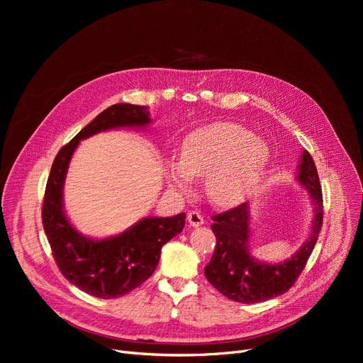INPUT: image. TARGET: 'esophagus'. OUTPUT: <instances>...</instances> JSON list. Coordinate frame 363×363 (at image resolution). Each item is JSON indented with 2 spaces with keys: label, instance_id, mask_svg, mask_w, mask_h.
I'll list each match as a JSON object with an SVG mask.
<instances>
[{
  "label": "esophagus",
  "instance_id": "obj_1",
  "mask_svg": "<svg viewBox=\"0 0 363 363\" xmlns=\"http://www.w3.org/2000/svg\"><path fill=\"white\" fill-rule=\"evenodd\" d=\"M186 219H188V223L191 225V226H194V228L201 226V225L204 223L203 215H201L200 212H197V211H191V212H189V213L186 215Z\"/></svg>",
  "mask_w": 363,
  "mask_h": 363
}]
</instances>
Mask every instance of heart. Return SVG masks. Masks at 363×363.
I'll return each mask as SVG.
<instances>
[{"label":"heart","instance_id":"1","mask_svg":"<svg viewBox=\"0 0 363 363\" xmlns=\"http://www.w3.org/2000/svg\"><path fill=\"white\" fill-rule=\"evenodd\" d=\"M268 163L264 141L235 123H213L184 140L179 162L166 166L172 186L188 191L193 178H204L206 194L216 206L241 203L259 184Z\"/></svg>","mask_w":363,"mask_h":363}]
</instances>
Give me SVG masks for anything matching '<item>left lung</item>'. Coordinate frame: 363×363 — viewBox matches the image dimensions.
Segmentation results:
<instances>
[{
	"label": "left lung",
	"mask_w": 363,
	"mask_h": 363,
	"mask_svg": "<svg viewBox=\"0 0 363 363\" xmlns=\"http://www.w3.org/2000/svg\"><path fill=\"white\" fill-rule=\"evenodd\" d=\"M297 181L306 189L313 204L311 235L290 259L279 263L260 262L250 255V206L242 203L225 213L215 215L212 230L216 235L213 256L204 275L225 297L238 303H259L287 293L306 266L320 233L323 204L315 162L301 152Z\"/></svg>",
	"instance_id": "8db88e82"
}]
</instances>
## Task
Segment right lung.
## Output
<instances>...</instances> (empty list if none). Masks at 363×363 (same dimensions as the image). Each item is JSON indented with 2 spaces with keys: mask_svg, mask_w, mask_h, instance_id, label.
<instances>
[{
  "mask_svg": "<svg viewBox=\"0 0 363 363\" xmlns=\"http://www.w3.org/2000/svg\"><path fill=\"white\" fill-rule=\"evenodd\" d=\"M150 122L148 108L144 106H110L62 147L51 166L43 204L44 231L65 278L94 297L116 298L140 287L156 271L163 244L184 230L185 213L172 218L151 216L119 235L94 240L76 231L65 213V179L79 143L103 130L144 128Z\"/></svg>",
  "mask_w": 363,
  "mask_h": 363,
  "instance_id": "1",
  "label": "right lung"
}]
</instances>
